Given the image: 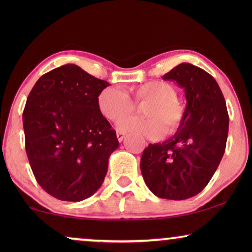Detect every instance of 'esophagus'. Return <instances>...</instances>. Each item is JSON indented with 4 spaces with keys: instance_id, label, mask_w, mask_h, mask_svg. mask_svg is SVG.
Segmentation results:
<instances>
[{
    "instance_id": "34e87169",
    "label": "esophagus",
    "mask_w": 252,
    "mask_h": 252,
    "mask_svg": "<svg viewBox=\"0 0 252 252\" xmlns=\"http://www.w3.org/2000/svg\"><path fill=\"white\" fill-rule=\"evenodd\" d=\"M117 137H118L119 142H122V141L125 140L126 133H124V132H122V130H119V132H117Z\"/></svg>"
}]
</instances>
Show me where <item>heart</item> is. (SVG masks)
I'll list each match as a JSON object with an SVG mask.
<instances>
[{"label":"heart","mask_w":252,"mask_h":252,"mask_svg":"<svg viewBox=\"0 0 252 252\" xmlns=\"http://www.w3.org/2000/svg\"><path fill=\"white\" fill-rule=\"evenodd\" d=\"M137 104H148L145 108L147 119L134 117L120 124L119 129L135 133L149 139H159L166 132L172 135L179 129L185 118V106L177 98V89L170 82L154 80L132 88ZM98 108L110 122L120 123L135 112V103L119 87H109L98 97Z\"/></svg>","instance_id":"heart-1"}]
</instances>
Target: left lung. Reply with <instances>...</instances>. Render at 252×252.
I'll return each instance as SVG.
<instances>
[{
  "label": "left lung",
  "mask_w": 252,
  "mask_h": 252,
  "mask_svg": "<svg viewBox=\"0 0 252 252\" xmlns=\"http://www.w3.org/2000/svg\"><path fill=\"white\" fill-rule=\"evenodd\" d=\"M163 79L185 89V118L173 136L143 150L140 167L157 197L181 201L201 192L215 174L226 149L229 117L219 85L201 67L179 64Z\"/></svg>",
  "instance_id": "1"
}]
</instances>
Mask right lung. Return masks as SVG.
<instances>
[{
    "mask_svg": "<svg viewBox=\"0 0 252 252\" xmlns=\"http://www.w3.org/2000/svg\"><path fill=\"white\" fill-rule=\"evenodd\" d=\"M109 85L66 64L43 74L27 97V158L37 184L55 198L80 202L104 181L110 155L119 146L98 108V96Z\"/></svg>",
    "mask_w": 252,
    "mask_h": 252,
    "instance_id": "right-lung-1",
    "label": "right lung"
}]
</instances>
